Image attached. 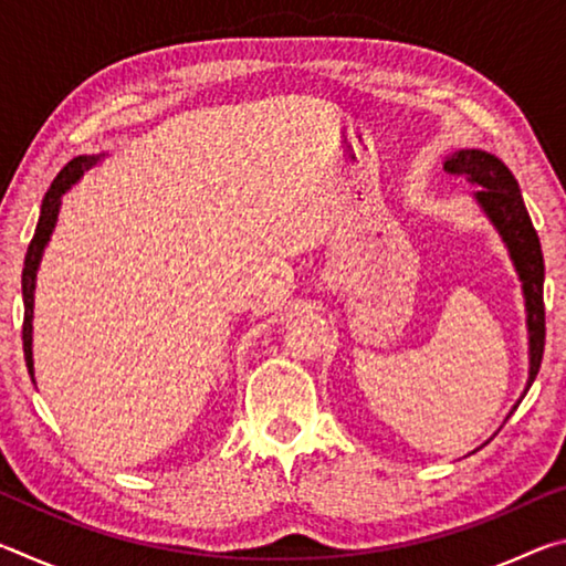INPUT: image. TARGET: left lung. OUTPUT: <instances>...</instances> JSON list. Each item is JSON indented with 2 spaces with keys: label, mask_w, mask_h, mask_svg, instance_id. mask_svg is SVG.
<instances>
[{
  "label": "left lung",
  "mask_w": 566,
  "mask_h": 566,
  "mask_svg": "<svg viewBox=\"0 0 566 566\" xmlns=\"http://www.w3.org/2000/svg\"><path fill=\"white\" fill-rule=\"evenodd\" d=\"M444 169L464 177L469 185L479 187L472 199L490 219L496 234L510 252V260L522 282L524 312H526V342H530V377L524 395L539 371L544 354V256L532 219L526 214L520 185L500 157L484 149H457L444 161ZM520 397V401L524 399ZM516 401L514 407H520ZM514 411V409H512ZM510 411V415H512Z\"/></svg>",
  "instance_id": "8db88e82"
}]
</instances>
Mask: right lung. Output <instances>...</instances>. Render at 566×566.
Instances as JSON below:
<instances>
[{"label":"right lung","instance_id":"obj_1","mask_svg":"<svg viewBox=\"0 0 566 566\" xmlns=\"http://www.w3.org/2000/svg\"><path fill=\"white\" fill-rule=\"evenodd\" d=\"M107 157L102 155H80L74 157L70 165H66L60 175L54 177L52 187L46 189V195L42 199V212H40V222H36L34 237L30 242V249H27L24 256V270H22V296H24V327H22V342H24V359H27V369H30L32 381H34V359H32V319H34V290H36V272H40V262L44 256V249L50 244L52 232L56 227V219H60V209H62V197L70 191L76 181L84 177V171H90L92 167H97L99 161Z\"/></svg>","mask_w":566,"mask_h":566}]
</instances>
